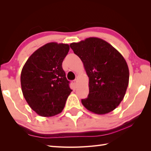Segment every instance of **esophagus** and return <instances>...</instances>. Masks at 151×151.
Segmentation results:
<instances>
[{"mask_svg":"<svg viewBox=\"0 0 151 151\" xmlns=\"http://www.w3.org/2000/svg\"><path fill=\"white\" fill-rule=\"evenodd\" d=\"M72 83H73V85H75V86L77 85V80H73V81H72Z\"/></svg>","mask_w":151,"mask_h":151,"instance_id":"1","label":"esophagus"}]
</instances>
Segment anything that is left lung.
<instances>
[{
    "label": "left lung",
    "instance_id": "1",
    "mask_svg": "<svg viewBox=\"0 0 151 151\" xmlns=\"http://www.w3.org/2000/svg\"><path fill=\"white\" fill-rule=\"evenodd\" d=\"M81 59L89 78L88 98L81 103L89 111L105 114L123 100L129 85L128 65L122 55L109 43L89 37L70 45Z\"/></svg>",
    "mask_w": 151,
    "mask_h": 151
}]
</instances>
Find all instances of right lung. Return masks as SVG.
Instances as JSON below:
<instances>
[{"label": "right lung", "instance_id": "add662e5", "mask_svg": "<svg viewBox=\"0 0 151 151\" xmlns=\"http://www.w3.org/2000/svg\"><path fill=\"white\" fill-rule=\"evenodd\" d=\"M69 49L68 44L47 43L33 52L23 66V96L39 116L50 117L61 113L72 91L62 67Z\"/></svg>", "mask_w": 151, "mask_h": 151}]
</instances>
